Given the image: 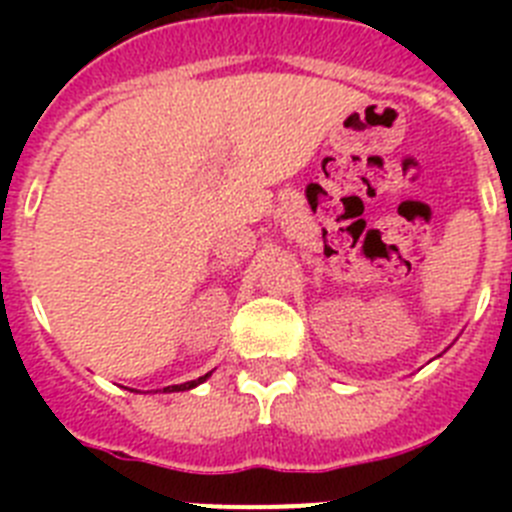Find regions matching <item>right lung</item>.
I'll list each match as a JSON object with an SVG mask.
<instances>
[{"instance_id": "1", "label": "right lung", "mask_w": 512, "mask_h": 512, "mask_svg": "<svg viewBox=\"0 0 512 512\" xmlns=\"http://www.w3.org/2000/svg\"><path fill=\"white\" fill-rule=\"evenodd\" d=\"M210 377V374H205V377L200 379H192V382H184V384H171V387H164V392H184V390H192V387H197V384H202L205 379Z\"/></svg>"}]
</instances>
